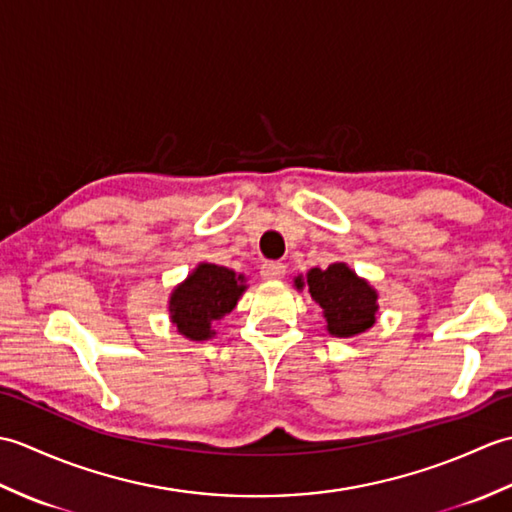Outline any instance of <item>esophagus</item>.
<instances>
[{
    "label": "esophagus",
    "instance_id": "1",
    "mask_svg": "<svg viewBox=\"0 0 512 512\" xmlns=\"http://www.w3.org/2000/svg\"><path fill=\"white\" fill-rule=\"evenodd\" d=\"M259 273H262L264 279H281L286 273V266L279 264V262H264Z\"/></svg>",
    "mask_w": 512,
    "mask_h": 512
}]
</instances>
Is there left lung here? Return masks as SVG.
Returning <instances> with one entry per match:
<instances>
[{"instance_id": "1", "label": "left lung", "mask_w": 512, "mask_h": 512, "mask_svg": "<svg viewBox=\"0 0 512 512\" xmlns=\"http://www.w3.org/2000/svg\"><path fill=\"white\" fill-rule=\"evenodd\" d=\"M295 286L297 290L308 288L310 297L321 306L332 336L350 339L376 323L378 292L343 262L325 270L312 268L306 277H295Z\"/></svg>"}]
</instances>
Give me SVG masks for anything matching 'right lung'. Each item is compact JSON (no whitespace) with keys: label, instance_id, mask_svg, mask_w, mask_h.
I'll return each instance as SVG.
<instances>
[{"label":"right lung","instance_id":"obj_1","mask_svg":"<svg viewBox=\"0 0 512 512\" xmlns=\"http://www.w3.org/2000/svg\"><path fill=\"white\" fill-rule=\"evenodd\" d=\"M246 290V277L217 264H198L193 273L173 288L169 317L189 341L215 336L213 323L231 312Z\"/></svg>","mask_w":512,"mask_h":512}]
</instances>
